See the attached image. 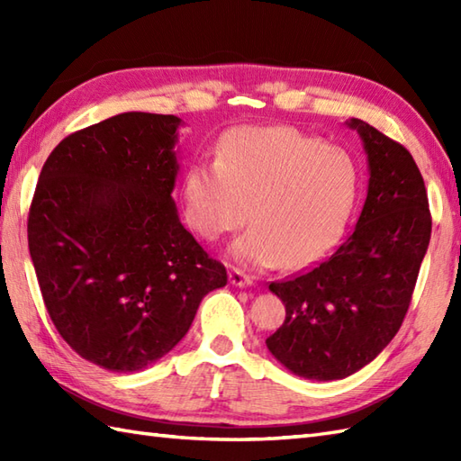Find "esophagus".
Masks as SVG:
<instances>
[{
    "label": "esophagus",
    "instance_id": "esophagus-1",
    "mask_svg": "<svg viewBox=\"0 0 461 461\" xmlns=\"http://www.w3.org/2000/svg\"><path fill=\"white\" fill-rule=\"evenodd\" d=\"M230 283H231V285H236V287H249L253 279L249 276H246V273H243L241 269L233 267L230 271Z\"/></svg>",
    "mask_w": 461,
    "mask_h": 461
}]
</instances>
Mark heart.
<instances>
[{"instance_id": "obj_1", "label": "heart", "mask_w": 461, "mask_h": 461, "mask_svg": "<svg viewBox=\"0 0 461 461\" xmlns=\"http://www.w3.org/2000/svg\"><path fill=\"white\" fill-rule=\"evenodd\" d=\"M350 156L291 126H240L218 144L213 164L182 176L184 220L215 241L251 228L231 246L243 266L305 267L325 253L357 198Z\"/></svg>"}]
</instances>
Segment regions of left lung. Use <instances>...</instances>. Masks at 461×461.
Instances as JSON below:
<instances>
[{
    "label": "left lung",
    "instance_id": "1",
    "mask_svg": "<svg viewBox=\"0 0 461 461\" xmlns=\"http://www.w3.org/2000/svg\"><path fill=\"white\" fill-rule=\"evenodd\" d=\"M368 156V194L357 228L330 256L273 281L285 322L266 345L293 375L339 380L375 360L408 312L432 215L424 178L402 144L352 119Z\"/></svg>",
    "mask_w": 461,
    "mask_h": 461
}]
</instances>
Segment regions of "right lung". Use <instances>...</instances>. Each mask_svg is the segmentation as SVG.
I'll use <instances>...</instances> for the list:
<instances>
[{"label":"right lung","instance_id":"add662e5","mask_svg":"<svg viewBox=\"0 0 461 461\" xmlns=\"http://www.w3.org/2000/svg\"><path fill=\"white\" fill-rule=\"evenodd\" d=\"M174 114L122 113L68 134L39 174L27 240L43 303L77 355L134 372L178 345L228 283L184 228Z\"/></svg>","mask_w":461,"mask_h":461}]
</instances>
